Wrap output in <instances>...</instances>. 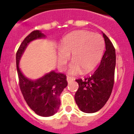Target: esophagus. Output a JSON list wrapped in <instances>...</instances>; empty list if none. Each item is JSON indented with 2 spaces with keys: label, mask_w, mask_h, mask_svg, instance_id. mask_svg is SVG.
Returning <instances> with one entry per match:
<instances>
[{
  "label": "esophagus",
  "mask_w": 134,
  "mask_h": 134,
  "mask_svg": "<svg viewBox=\"0 0 134 134\" xmlns=\"http://www.w3.org/2000/svg\"><path fill=\"white\" fill-rule=\"evenodd\" d=\"M75 80V79L73 77H71V76H67V81H68V83H70V82H71L72 81H73V80Z\"/></svg>",
  "instance_id": "34e87169"
}]
</instances>
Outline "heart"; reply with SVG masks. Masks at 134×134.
Masks as SVG:
<instances>
[{
    "instance_id": "b5f03b06",
    "label": "heart",
    "mask_w": 134,
    "mask_h": 134,
    "mask_svg": "<svg viewBox=\"0 0 134 134\" xmlns=\"http://www.w3.org/2000/svg\"><path fill=\"white\" fill-rule=\"evenodd\" d=\"M105 50V41L99 34L88 31H76L66 35L58 54L59 69L64 70L72 54L69 69L70 74H76L93 71L100 63Z\"/></svg>"
}]
</instances>
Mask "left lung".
<instances>
[{"label": "left lung", "instance_id": "obj_1", "mask_svg": "<svg viewBox=\"0 0 134 134\" xmlns=\"http://www.w3.org/2000/svg\"><path fill=\"white\" fill-rule=\"evenodd\" d=\"M105 52L99 68L91 76L85 80L77 79L79 89L74 99L82 112L95 113L103 107L109 99L115 78L116 55L113 43L105 34Z\"/></svg>", "mask_w": 134, "mask_h": 134}]
</instances>
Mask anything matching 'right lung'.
<instances>
[{
	"label": "right lung",
	"instance_id": "obj_1",
	"mask_svg": "<svg viewBox=\"0 0 134 134\" xmlns=\"http://www.w3.org/2000/svg\"><path fill=\"white\" fill-rule=\"evenodd\" d=\"M44 37V34L39 30L34 31L27 35L16 52V64L20 89L27 104L38 115L49 117L58 111L60 94L68 85L66 76L52 71L37 80H32L25 77L19 67L21 57L27 45Z\"/></svg>",
	"mask_w": 134,
	"mask_h": 134
}]
</instances>
